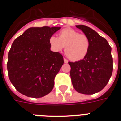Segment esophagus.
<instances>
[{
	"label": "esophagus",
	"mask_w": 121,
	"mask_h": 121,
	"mask_svg": "<svg viewBox=\"0 0 121 121\" xmlns=\"http://www.w3.org/2000/svg\"><path fill=\"white\" fill-rule=\"evenodd\" d=\"M63 60H64V63H68L69 61L67 60V59H65V58H64V59H63Z\"/></svg>",
	"instance_id": "obj_1"
}]
</instances>
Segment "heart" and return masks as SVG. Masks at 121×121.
Masks as SVG:
<instances>
[{
  "label": "heart",
  "mask_w": 121,
  "mask_h": 121,
  "mask_svg": "<svg viewBox=\"0 0 121 121\" xmlns=\"http://www.w3.org/2000/svg\"><path fill=\"white\" fill-rule=\"evenodd\" d=\"M49 44L52 50L55 52L61 51L65 47L66 55L73 61L83 60L90 48L89 37L71 28L61 30L59 33V37L54 35L50 36Z\"/></svg>",
  "instance_id": "b5f03b06"
}]
</instances>
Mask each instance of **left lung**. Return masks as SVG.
<instances>
[{"mask_svg":"<svg viewBox=\"0 0 121 121\" xmlns=\"http://www.w3.org/2000/svg\"><path fill=\"white\" fill-rule=\"evenodd\" d=\"M76 26L89 37L90 48L83 60L69 62L71 81L77 92L92 95L104 89L112 76V48L105 38L91 28L85 25Z\"/></svg>","mask_w":121,"mask_h":121,"instance_id":"8db88e82","label":"left lung"}]
</instances>
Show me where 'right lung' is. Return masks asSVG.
I'll return each mask as SVG.
<instances>
[{
	"instance_id": "right-lung-1",
	"label": "right lung",
	"mask_w": 121,
	"mask_h": 121,
	"mask_svg": "<svg viewBox=\"0 0 121 121\" xmlns=\"http://www.w3.org/2000/svg\"><path fill=\"white\" fill-rule=\"evenodd\" d=\"M61 27H31L12 43L7 69L10 82L25 96L40 98L52 91L64 61L50 50L49 38Z\"/></svg>"
}]
</instances>
